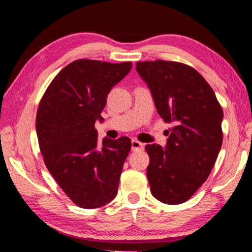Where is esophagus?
Instances as JSON below:
<instances>
[{
  "label": "esophagus",
  "mask_w": 252,
  "mask_h": 252,
  "mask_svg": "<svg viewBox=\"0 0 252 252\" xmlns=\"http://www.w3.org/2000/svg\"><path fill=\"white\" fill-rule=\"evenodd\" d=\"M131 147H132V151H136V150H142L143 149V143H141L138 140L133 139L131 141Z\"/></svg>",
  "instance_id": "obj_1"
}]
</instances>
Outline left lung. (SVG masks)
<instances>
[{"instance_id": "left-lung-1", "label": "left lung", "mask_w": 252, "mask_h": 252, "mask_svg": "<svg viewBox=\"0 0 252 252\" xmlns=\"http://www.w3.org/2000/svg\"><path fill=\"white\" fill-rule=\"evenodd\" d=\"M159 116L173 126L167 146L147 144L153 197L167 204L189 200L207 180L222 146L223 111L212 88L193 67L179 62H136Z\"/></svg>"}]
</instances>
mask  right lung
Masks as SVG:
<instances>
[{"mask_svg": "<svg viewBox=\"0 0 252 252\" xmlns=\"http://www.w3.org/2000/svg\"><path fill=\"white\" fill-rule=\"evenodd\" d=\"M131 62L76 60L59 72L36 113V134L46 168L76 206L94 209L116 198L131 140L104 138L97 144L95 121Z\"/></svg>", "mask_w": 252, "mask_h": 252, "instance_id": "obj_1", "label": "right lung"}]
</instances>
